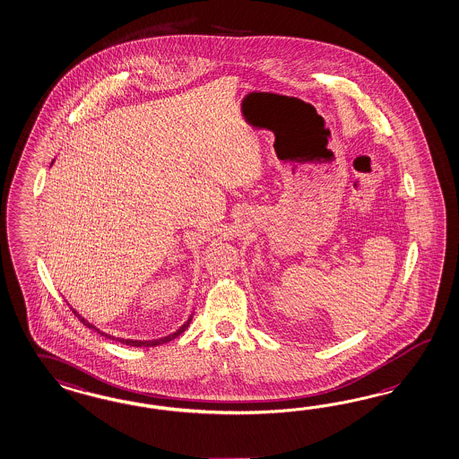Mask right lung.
I'll return each instance as SVG.
<instances>
[{
  "label": "right lung",
  "mask_w": 459,
  "mask_h": 459,
  "mask_svg": "<svg viewBox=\"0 0 459 459\" xmlns=\"http://www.w3.org/2000/svg\"><path fill=\"white\" fill-rule=\"evenodd\" d=\"M55 160V159H53ZM74 314L79 316L80 320H82V324L85 325V327L93 328L97 333H100V335H104V337H108V339H116V337H112V335H108V333H105L102 330H99V328L92 325L89 320H85L82 315L77 312V310H74ZM191 320H193V315H189V318L184 322L181 327L178 328L174 333H170L168 337H162V339H156V341H131V339H116L117 342H122V343H126V345H131V347H156V345H160V343H166V342L172 341V339H176V337H179L181 333H183L186 328L189 327V324H191Z\"/></svg>",
  "instance_id": "1"
}]
</instances>
